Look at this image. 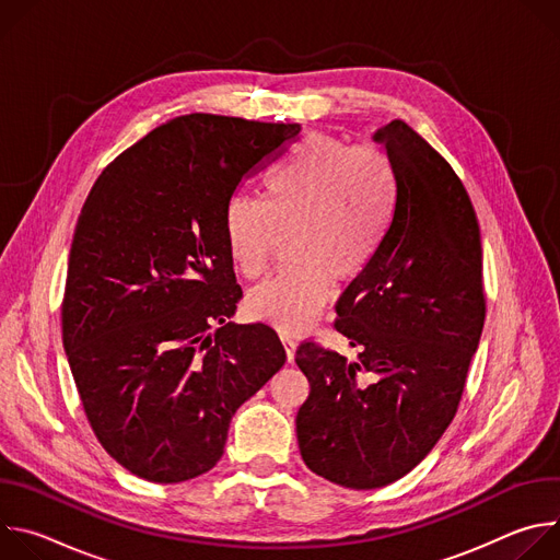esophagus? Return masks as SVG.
Returning a JSON list of instances; mask_svg holds the SVG:
<instances>
[{
    "mask_svg": "<svg viewBox=\"0 0 560 560\" xmlns=\"http://www.w3.org/2000/svg\"><path fill=\"white\" fill-rule=\"evenodd\" d=\"M279 337H281V343H283V348H285V357H288V363H292V361H294L296 341H294V337H292L290 332H281Z\"/></svg>",
    "mask_w": 560,
    "mask_h": 560,
    "instance_id": "1",
    "label": "esophagus"
}]
</instances>
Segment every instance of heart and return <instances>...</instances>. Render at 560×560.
I'll return each mask as SVG.
<instances>
[{"label": "heart", "mask_w": 560, "mask_h": 560, "mask_svg": "<svg viewBox=\"0 0 560 560\" xmlns=\"http://www.w3.org/2000/svg\"><path fill=\"white\" fill-rule=\"evenodd\" d=\"M394 201L396 175L383 150L303 137L264 179V201L232 195L223 206L225 250L246 277L268 266L275 232H290V261L250 290V312L281 330L307 326L328 301L330 279L348 283L374 261Z\"/></svg>", "instance_id": "b5f03b06"}]
</instances>
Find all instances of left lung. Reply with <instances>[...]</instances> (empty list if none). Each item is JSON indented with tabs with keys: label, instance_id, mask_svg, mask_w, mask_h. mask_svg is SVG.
I'll return each mask as SVG.
<instances>
[{
	"label": "left lung",
	"instance_id": "1",
	"mask_svg": "<svg viewBox=\"0 0 560 560\" xmlns=\"http://www.w3.org/2000/svg\"><path fill=\"white\" fill-rule=\"evenodd\" d=\"M396 175L374 261L337 301L335 328L359 359L305 341L310 394L296 415L305 465L374 490L415 469L452 423L486 324L481 230L445 159L406 121L372 137Z\"/></svg>",
	"mask_w": 560,
	"mask_h": 560
}]
</instances>
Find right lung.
Instances as JSON below:
<instances>
[{
  "mask_svg": "<svg viewBox=\"0 0 560 560\" xmlns=\"http://www.w3.org/2000/svg\"><path fill=\"white\" fill-rule=\"evenodd\" d=\"M299 130L175 117L115 159L77 219L63 350L95 436L145 481L212 469L238 406L285 363L270 326L230 322L244 292L221 214Z\"/></svg>",
  "mask_w": 560,
  "mask_h": 560,
  "instance_id": "obj_1",
  "label": "right lung"
}]
</instances>
